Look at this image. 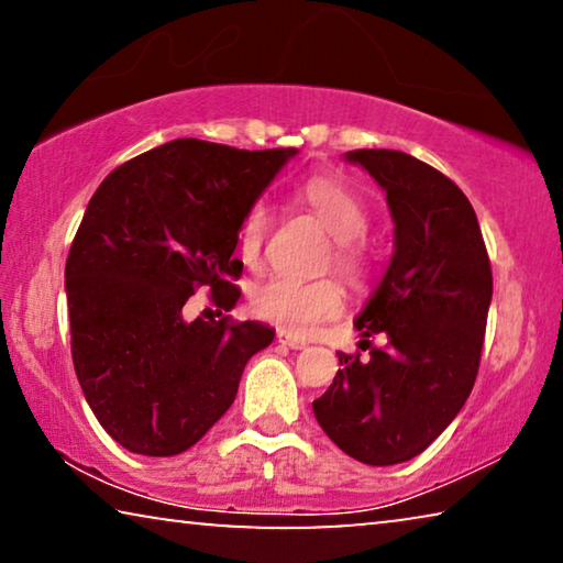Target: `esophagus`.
I'll return each mask as SVG.
<instances>
[{
  "label": "esophagus",
  "instance_id": "34e87169",
  "mask_svg": "<svg viewBox=\"0 0 563 563\" xmlns=\"http://www.w3.org/2000/svg\"><path fill=\"white\" fill-rule=\"evenodd\" d=\"M278 341L288 349H306V341H300L296 335H288V333H278Z\"/></svg>",
  "mask_w": 563,
  "mask_h": 563
}]
</instances>
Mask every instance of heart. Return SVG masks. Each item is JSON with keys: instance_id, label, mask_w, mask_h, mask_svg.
<instances>
[{"instance_id": "1", "label": "heart", "mask_w": 563, "mask_h": 563, "mask_svg": "<svg viewBox=\"0 0 563 563\" xmlns=\"http://www.w3.org/2000/svg\"><path fill=\"white\" fill-rule=\"evenodd\" d=\"M298 199L313 212L325 230L335 238V267L351 283L366 273V257L356 240L368 230V212L364 199L354 189L329 176H313L298 187ZM271 230V207L255 201L242 217L238 230V247L247 265L263 257L265 238ZM253 310L290 335H310L323 321H331L343 308V290L335 280H296L271 278L260 283L250 296Z\"/></svg>"}]
</instances>
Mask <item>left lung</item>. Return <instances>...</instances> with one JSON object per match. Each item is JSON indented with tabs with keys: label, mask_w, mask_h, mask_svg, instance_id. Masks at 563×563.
Wrapping results in <instances>:
<instances>
[{
	"label": "left lung",
	"mask_w": 563,
	"mask_h": 563,
	"mask_svg": "<svg viewBox=\"0 0 563 563\" xmlns=\"http://www.w3.org/2000/svg\"><path fill=\"white\" fill-rule=\"evenodd\" d=\"M387 191L394 253L354 325L387 333L368 358L339 354L341 368L313 415L364 465L417 457L463 409L481 366L493 273L475 209L455 181L389 148L343 154ZM364 343V341H362Z\"/></svg>",
	"instance_id": "1"
}]
</instances>
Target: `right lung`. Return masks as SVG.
Returning <instances> with one entry per match:
<instances>
[{
    "mask_svg": "<svg viewBox=\"0 0 563 563\" xmlns=\"http://www.w3.org/2000/svg\"><path fill=\"white\" fill-rule=\"evenodd\" d=\"M298 148L240 151L199 139L156 146L106 176L65 265L70 349L90 409L129 452L172 457L205 438L275 331L187 321L209 288L234 308L242 217Z\"/></svg>",
    "mask_w": 563,
    "mask_h": 563,
    "instance_id": "add662e5",
    "label": "right lung"
}]
</instances>
